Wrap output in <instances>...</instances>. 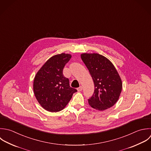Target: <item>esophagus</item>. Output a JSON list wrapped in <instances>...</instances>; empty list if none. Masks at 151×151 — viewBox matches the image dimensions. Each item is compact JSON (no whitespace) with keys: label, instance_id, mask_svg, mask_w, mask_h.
I'll use <instances>...</instances> for the list:
<instances>
[{"label":"esophagus","instance_id":"obj_1","mask_svg":"<svg viewBox=\"0 0 151 151\" xmlns=\"http://www.w3.org/2000/svg\"><path fill=\"white\" fill-rule=\"evenodd\" d=\"M77 90L78 91H82V86H79L78 88H77Z\"/></svg>","mask_w":151,"mask_h":151}]
</instances>
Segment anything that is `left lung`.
<instances>
[{"label": "left lung", "mask_w": 151, "mask_h": 151, "mask_svg": "<svg viewBox=\"0 0 151 151\" xmlns=\"http://www.w3.org/2000/svg\"><path fill=\"white\" fill-rule=\"evenodd\" d=\"M81 58L93 79L95 91L88 99L93 108L104 111L118 101L122 88L121 79L112 62L98 53H83Z\"/></svg>", "instance_id": "1"}]
</instances>
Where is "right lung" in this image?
<instances>
[{
    "label": "right lung",
    "mask_w": 151,
    "mask_h": 151,
    "mask_svg": "<svg viewBox=\"0 0 151 151\" xmlns=\"http://www.w3.org/2000/svg\"><path fill=\"white\" fill-rule=\"evenodd\" d=\"M71 55L61 53L48 59L36 73L33 91L36 99L46 111H62L77 92L69 85V80L64 76L63 70Z\"/></svg>",
    "instance_id": "add662e5"
}]
</instances>
